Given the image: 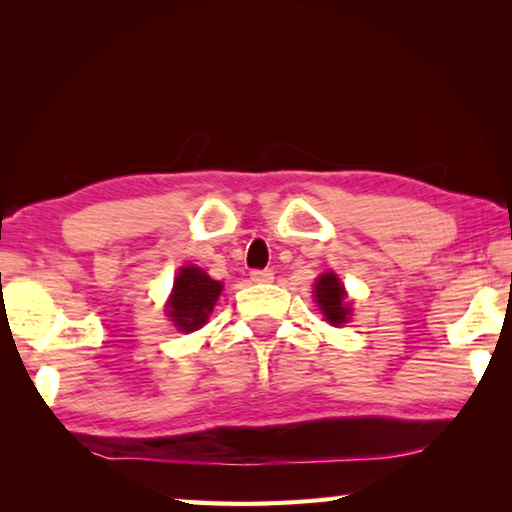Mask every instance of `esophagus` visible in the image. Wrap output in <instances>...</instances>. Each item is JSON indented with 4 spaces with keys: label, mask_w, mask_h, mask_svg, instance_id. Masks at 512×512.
Returning <instances> with one entry per match:
<instances>
[{
    "label": "esophagus",
    "mask_w": 512,
    "mask_h": 512,
    "mask_svg": "<svg viewBox=\"0 0 512 512\" xmlns=\"http://www.w3.org/2000/svg\"><path fill=\"white\" fill-rule=\"evenodd\" d=\"M273 275L275 273L271 271V268H257V271L250 273V280L257 282V284H266V282L273 280Z\"/></svg>",
    "instance_id": "obj_1"
}]
</instances>
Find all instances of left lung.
<instances>
[{"label":"left lung","mask_w":512,"mask_h":512,"mask_svg":"<svg viewBox=\"0 0 512 512\" xmlns=\"http://www.w3.org/2000/svg\"><path fill=\"white\" fill-rule=\"evenodd\" d=\"M316 302L320 311L325 314V320L332 325H343L350 316V305L345 302V289L334 273H325L316 282Z\"/></svg>","instance_id":"obj_1"}]
</instances>
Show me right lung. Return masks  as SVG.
<instances>
[{
  "label": "right lung",
  "instance_id": "right-lung-1",
  "mask_svg": "<svg viewBox=\"0 0 512 512\" xmlns=\"http://www.w3.org/2000/svg\"><path fill=\"white\" fill-rule=\"evenodd\" d=\"M221 282L212 280L196 266L180 268L173 282L167 314L180 332H194L207 323V316L214 309V302L221 293Z\"/></svg>",
  "mask_w": 512,
  "mask_h": 512
}]
</instances>
